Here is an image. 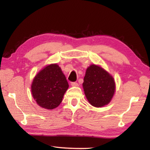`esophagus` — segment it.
<instances>
[{
  "instance_id": "obj_1",
  "label": "esophagus",
  "mask_w": 150,
  "mask_h": 150,
  "mask_svg": "<svg viewBox=\"0 0 150 150\" xmlns=\"http://www.w3.org/2000/svg\"><path fill=\"white\" fill-rule=\"evenodd\" d=\"M71 85L72 87H77V86L79 85L77 82H72L71 83Z\"/></svg>"
}]
</instances>
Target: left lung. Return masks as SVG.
<instances>
[{"label": "left lung", "instance_id": "left-lung-1", "mask_svg": "<svg viewBox=\"0 0 150 150\" xmlns=\"http://www.w3.org/2000/svg\"><path fill=\"white\" fill-rule=\"evenodd\" d=\"M83 87L91 105L95 107H102L110 102L116 85L114 78L107 71L93 64L86 71Z\"/></svg>", "mask_w": 150, "mask_h": 150}]
</instances>
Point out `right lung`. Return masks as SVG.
Listing matches in <instances>:
<instances>
[{
	"instance_id": "obj_1",
	"label": "right lung",
	"mask_w": 150,
	"mask_h": 150,
	"mask_svg": "<svg viewBox=\"0 0 150 150\" xmlns=\"http://www.w3.org/2000/svg\"><path fill=\"white\" fill-rule=\"evenodd\" d=\"M68 87L65 76L55 63L45 67L35 76L31 91L38 105L52 110L60 105Z\"/></svg>"
}]
</instances>
